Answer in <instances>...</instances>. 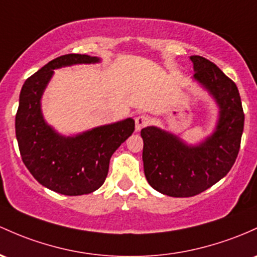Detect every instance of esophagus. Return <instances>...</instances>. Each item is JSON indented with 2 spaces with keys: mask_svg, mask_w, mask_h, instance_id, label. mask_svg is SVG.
<instances>
[{
  "mask_svg": "<svg viewBox=\"0 0 257 257\" xmlns=\"http://www.w3.org/2000/svg\"><path fill=\"white\" fill-rule=\"evenodd\" d=\"M148 124H149V118L146 117V115L140 114L135 118V129H137V132L142 131L144 126H146Z\"/></svg>",
  "mask_w": 257,
  "mask_h": 257,
  "instance_id": "1",
  "label": "esophagus"
}]
</instances>
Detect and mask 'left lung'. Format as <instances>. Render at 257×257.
<instances>
[{
    "label": "left lung",
    "mask_w": 257,
    "mask_h": 257,
    "mask_svg": "<svg viewBox=\"0 0 257 257\" xmlns=\"http://www.w3.org/2000/svg\"><path fill=\"white\" fill-rule=\"evenodd\" d=\"M194 81L218 107L215 131L196 145L155 125L142 129L144 172L149 184L163 195L189 197L212 187L230 171L240 149L244 112L240 95L216 64L190 56Z\"/></svg>",
    "instance_id": "left-lung-1"
}]
</instances>
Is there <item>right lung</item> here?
<instances>
[{
  "mask_svg": "<svg viewBox=\"0 0 257 257\" xmlns=\"http://www.w3.org/2000/svg\"><path fill=\"white\" fill-rule=\"evenodd\" d=\"M100 61L78 53L55 58L25 80L19 95L16 137L22 160L41 185L62 195L97 190L108 173L111 156L134 132V119L126 118L66 137L45 120L41 98L53 70Z\"/></svg>",
  "mask_w": 257,
  "mask_h": 257,
  "instance_id": "obj_1",
  "label": "right lung"
}]
</instances>
